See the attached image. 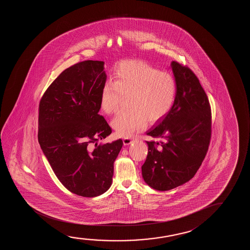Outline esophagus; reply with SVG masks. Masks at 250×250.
I'll use <instances>...</instances> for the list:
<instances>
[{
    "instance_id": "1",
    "label": "esophagus",
    "mask_w": 250,
    "mask_h": 250,
    "mask_svg": "<svg viewBox=\"0 0 250 250\" xmlns=\"http://www.w3.org/2000/svg\"><path fill=\"white\" fill-rule=\"evenodd\" d=\"M132 141H133L132 138H130V137H125V138H124L123 139L124 145H130V144L132 143Z\"/></svg>"
}]
</instances>
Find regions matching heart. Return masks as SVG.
Returning a JSON list of instances; mask_svg holds the SVG:
<instances>
[{
    "mask_svg": "<svg viewBox=\"0 0 250 250\" xmlns=\"http://www.w3.org/2000/svg\"><path fill=\"white\" fill-rule=\"evenodd\" d=\"M177 81L170 72H161L146 62L123 61L113 69V83L103 86L100 106L104 113H115L122 96H128L126 111L119 113L112 126L122 137H130L144 130L147 120L157 122L174 104Z\"/></svg>",
    "mask_w": 250,
    "mask_h": 250,
    "instance_id": "heart-1",
    "label": "heart"
}]
</instances>
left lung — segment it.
Returning <instances> with one entry per match:
<instances>
[{
  "mask_svg": "<svg viewBox=\"0 0 250 250\" xmlns=\"http://www.w3.org/2000/svg\"><path fill=\"white\" fill-rule=\"evenodd\" d=\"M177 81L174 104L147 131L161 142H146L147 159L142 167L144 181L160 191L189 181L202 165L211 139L212 116L208 98L190 69L171 62Z\"/></svg>",
  "mask_w": 250,
  "mask_h": 250,
  "instance_id": "8db88e82",
  "label": "left lung"
}]
</instances>
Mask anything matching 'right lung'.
Segmentation results:
<instances>
[{
  "label": "right lung",
  "mask_w": 250,
  "mask_h": 250,
  "mask_svg": "<svg viewBox=\"0 0 250 250\" xmlns=\"http://www.w3.org/2000/svg\"><path fill=\"white\" fill-rule=\"evenodd\" d=\"M106 74L104 62L84 61L65 69L39 103L38 142L60 182L76 195L95 197L110 188L121 139L89 151V143L112 130L100 115Z\"/></svg>",
  "instance_id": "right-lung-1"
}]
</instances>
